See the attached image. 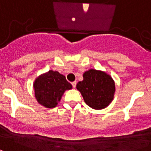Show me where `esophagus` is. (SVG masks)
I'll use <instances>...</instances> for the list:
<instances>
[{
    "mask_svg": "<svg viewBox=\"0 0 151 151\" xmlns=\"http://www.w3.org/2000/svg\"><path fill=\"white\" fill-rule=\"evenodd\" d=\"M72 86H73V87L75 88V87H76V81L72 82Z\"/></svg>",
    "mask_w": 151,
    "mask_h": 151,
    "instance_id": "34e87169",
    "label": "esophagus"
}]
</instances>
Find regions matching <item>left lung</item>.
<instances>
[{"mask_svg":"<svg viewBox=\"0 0 151 151\" xmlns=\"http://www.w3.org/2000/svg\"><path fill=\"white\" fill-rule=\"evenodd\" d=\"M84 101L94 109L106 108L113 101L115 93V83L107 73L90 69L83 73V80L76 85Z\"/></svg>","mask_w":151,"mask_h":151,"instance_id":"left-lung-1","label":"left lung"}]
</instances>
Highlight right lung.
<instances>
[{
    "label": "right lung",
    "instance_id": "obj_1",
    "mask_svg": "<svg viewBox=\"0 0 151 151\" xmlns=\"http://www.w3.org/2000/svg\"><path fill=\"white\" fill-rule=\"evenodd\" d=\"M35 99L46 108H54L60 101L65 91L72 88L65 76L57 71L50 70L41 75L34 83Z\"/></svg>",
    "mask_w": 151,
    "mask_h": 151
}]
</instances>
